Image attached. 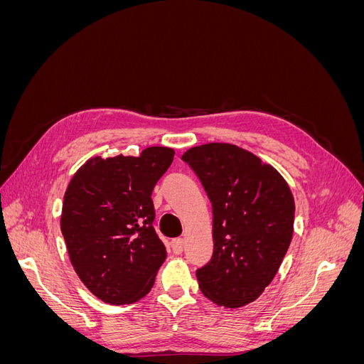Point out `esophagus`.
I'll list each match as a JSON object with an SVG mask.
<instances>
[{"instance_id":"esophagus-1","label":"esophagus","mask_w":364,"mask_h":364,"mask_svg":"<svg viewBox=\"0 0 364 364\" xmlns=\"http://www.w3.org/2000/svg\"><path fill=\"white\" fill-rule=\"evenodd\" d=\"M183 247H185L183 238H174V240L171 241V249H173L174 253H182Z\"/></svg>"}]
</instances>
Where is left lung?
Instances as JSON below:
<instances>
[{"label": "left lung", "mask_w": 364, "mask_h": 364, "mask_svg": "<svg viewBox=\"0 0 364 364\" xmlns=\"http://www.w3.org/2000/svg\"><path fill=\"white\" fill-rule=\"evenodd\" d=\"M182 159L213 205L214 250L196 272L200 291L220 306L247 305L273 281L290 246V186L270 164L228 142L191 147Z\"/></svg>", "instance_id": "1"}]
</instances>
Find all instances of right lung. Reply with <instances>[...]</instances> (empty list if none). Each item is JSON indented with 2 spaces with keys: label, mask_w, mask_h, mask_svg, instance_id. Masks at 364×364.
<instances>
[{
  "label": "right lung",
  "mask_w": 364,
  "mask_h": 364,
  "mask_svg": "<svg viewBox=\"0 0 364 364\" xmlns=\"http://www.w3.org/2000/svg\"><path fill=\"white\" fill-rule=\"evenodd\" d=\"M173 158V149L159 146L139 156H95L67 186L60 230L70 261L85 287L106 304L142 299L167 257L151 226V191Z\"/></svg>",
  "instance_id": "right-lung-1"
}]
</instances>
